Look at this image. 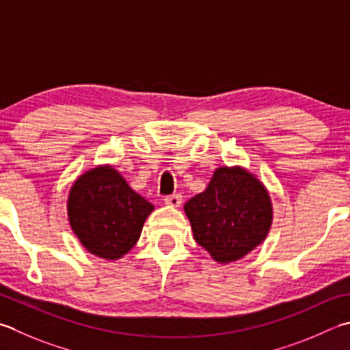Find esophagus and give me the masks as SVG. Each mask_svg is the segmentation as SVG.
I'll list each match as a JSON object with an SVG mask.
<instances>
[{
  "mask_svg": "<svg viewBox=\"0 0 350 350\" xmlns=\"http://www.w3.org/2000/svg\"><path fill=\"white\" fill-rule=\"evenodd\" d=\"M163 202H165V204H168V206H171V208H177V206H180V203H182V196L171 194V196H167L165 198H163Z\"/></svg>",
  "mask_w": 350,
  "mask_h": 350,
  "instance_id": "esophagus-1",
  "label": "esophagus"
}]
</instances>
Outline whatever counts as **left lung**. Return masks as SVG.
<instances>
[{
	"mask_svg": "<svg viewBox=\"0 0 350 350\" xmlns=\"http://www.w3.org/2000/svg\"><path fill=\"white\" fill-rule=\"evenodd\" d=\"M194 239L217 262L238 261L269 234V191L241 167H220L203 193L185 203Z\"/></svg>",
	"mask_w": 350,
	"mask_h": 350,
	"instance_id": "1",
	"label": "left lung"
}]
</instances>
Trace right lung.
<instances>
[{"instance_id":"1","label":"right lung","mask_w":350,"mask_h":350,"mask_svg":"<svg viewBox=\"0 0 350 350\" xmlns=\"http://www.w3.org/2000/svg\"><path fill=\"white\" fill-rule=\"evenodd\" d=\"M153 209L111 165L81 174L68 197V218L74 234L88 252L112 261L136 244Z\"/></svg>"}]
</instances>
